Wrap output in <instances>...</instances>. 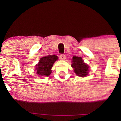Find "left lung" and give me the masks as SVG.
I'll return each mask as SVG.
<instances>
[{
    "label": "left lung",
    "mask_w": 121,
    "mask_h": 121,
    "mask_svg": "<svg viewBox=\"0 0 121 121\" xmlns=\"http://www.w3.org/2000/svg\"><path fill=\"white\" fill-rule=\"evenodd\" d=\"M73 58H74V59H73V64H75L76 63V64H76V63H77V62H77V61H76V60H77V59H76V57H75L74 56L73 57ZM74 60H75V61H74Z\"/></svg>",
    "instance_id": "obj_1"
}]
</instances>
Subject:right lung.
<instances>
[{
  "instance_id": "1",
  "label": "right lung",
  "mask_w": 121,
  "mask_h": 121,
  "mask_svg": "<svg viewBox=\"0 0 121 121\" xmlns=\"http://www.w3.org/2000/svg\"><path fill=\"white\" fill-rule=\"evenodd\" d=\"M40 62H41V64H44V65H51V64L50 63H51V61H48V60H46L45 59V57H43V58H41V59L40 60Z\"/></svg>"
}]
</instances>
